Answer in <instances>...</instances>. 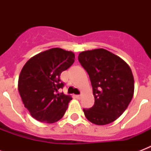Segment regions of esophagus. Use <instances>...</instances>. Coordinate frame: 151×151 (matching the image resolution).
I'll use <instances>...</instances> for the list:
<instances>
[{
	"mask_svg": "<svg viewBox=\"0 0 151 151\" xmlns=\"http://www.w3.org/2000/svg\"><path fill=\"white\" fill-rule=\"evenodd\" d=\"M75 97H76V98H77V99H81V96L80 95H76Z\"/></svg>",
	"mask_w": 151,
	"mask_h": 151,
	"instance_id": "1",
	"label": "esophagus"
}]
</instances>
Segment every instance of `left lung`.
Wrapping results in <instances>:
<instances>
[{"instance_id":"1","label":"left lung","mask_w":151,"mask_h":151,"mask_svg":"<svg viewBox=\"0 0 151 151\" xmlns=\"http://www.w3.org/2000/svg\"><path fill=\"white\" fill-rule=\"evenodd\" d=\"M78 60L89 75L95 98L92 108L83 109L85 117L97 125L114 122L133 97L131 68L122 58L103 48L81 52Z\"/></svg>"}]
</instances>
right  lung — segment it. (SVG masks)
<instances>
[{"mask_svg": "<svg viewBox=\"0 0 151 151\" xmlns=\"http://www.w3.org/2000/svg\"><path fill=\"white\" fill-rule=\"evenodd\" d=\"M74 59L73 52L53 48L33 56L23 66L18 90L34 118L52 124L63 117L72 97L56 92L64 85L60 74L73 63Z\"/></svg>", "mask_w": 151, "mask_h": 151, "instance_id": "add662e5", "label": "right lung"}]
</instances>
